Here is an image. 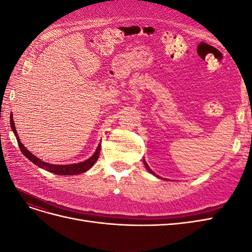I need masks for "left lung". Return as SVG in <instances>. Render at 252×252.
<instances>
[{"label":"left lung","mask_w":252,"mask_h":252,"mask_svg":"<svg viewBox=\"0 0 252 252\" xmlns=\"http://www.w3.org/2000/svg\"><path fill=\"white\" fill-rule=\"evenodd\" d=\"M144 164H145V166H146V168H147V169H148V170H149V171H150V172H151L152 174H155V173H154V171H151V169L149 168V166H148V165L146 164V162H145V161H144ZM157 177H158V178H159V177H158V175H157Z\"/></svg>","instance_id":"8db88e82"}]
</instances>
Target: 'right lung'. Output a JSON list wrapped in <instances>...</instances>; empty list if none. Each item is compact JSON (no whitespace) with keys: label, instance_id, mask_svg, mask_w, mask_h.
Returning a JSON list of instances; mask_svg holds the SVG:
<instances>
[{"label":"right lung","instance_id":"right-lung-1","mask_svg":"<svg viewBox=\"0 0 252 252\" xmlns=\"http://www.w3.org/2000/svg\"><path fill=\"white\" fill-rule=\"evenodd\" d=\"M10 126L12 131L16 135L18 144H19V147L22 151V154L24 155L28 159H30L33 164H35L36 166H39L40 168L47 170L49 172L52 173H56V174H61V175H74V174H79V173H83L87 171L88 169H90L91 167L94 165V163L96 162V159L100 156V150H101V144H98V146L95 150L94 154L91 156L88 159H86L85 162H81L78 164H70V165H53V164H48V163H45L43 162L42 159H40L39 158L34 157L32 152L28 151L26 149V147H24V145H23L19 139L18 136V132H17V129L14 127V122L12 119V113L10 114Z\"/></svg>","mask_w":252,"mask_h":252}]
</instances>
